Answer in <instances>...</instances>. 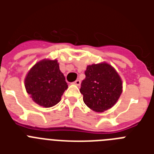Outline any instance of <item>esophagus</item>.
<instances>
[{
	"label": "esophagus",
	"mask_w": 154,
	"mask_h": 154,
	"mask_svg": "<svg viewBox=\"0 0 154 154\" xmlns=\"http://www.w3.org/2000/svg\"><path fill=\"white\" fill-rule=\"evenodd\" d=\"M72 84L75 85H77V86H79L80 85H81V81H80V80H76L74 82H72Z\"/></svg>",
	"instance_id": "esophagus-1"
}]
</instances>
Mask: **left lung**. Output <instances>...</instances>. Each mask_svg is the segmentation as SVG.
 Segmentation results:
<instances>
[{
    "label": "left lung",
    "mask_w": 154,
    "mask_h": 154,
    "mask_svg": "<svg viewBox=\"0 0 154 154\" xmlns=\"http://www.w3.org/2000/svg\"><path fill=\"white\" fill-rule=\"evenodd\" d=\"M80 89L85 104L95 112H102L117 103L122 93L118 72L106 62L88 65Z\"/></svg>",
    "instance_id": "obj_1"
}]
</instances>
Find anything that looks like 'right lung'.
<instances>
[{
	"mask_svg": "<svg viewBox=\"0 0 154 154\" xmlns=\"http://www.w3.org/2000/svg\"><path fill=\"white\" fill-rule=\"evenodd\" d=\"M25 87L35 103L49 108L60 101L68 85L57 60L44 59L36 63L28 72Z\"/></svg>",
	"mask_w": 154,
	"mask_h": 154,
	"instance_id": "obj_1",
	"label": "right lung"
}]
</instances>
